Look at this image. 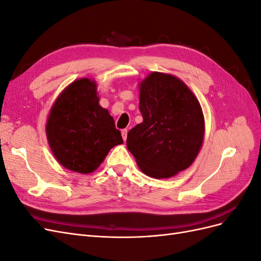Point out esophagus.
Returning <instances> with one entry per match:
<instances>
[{"instance_id": "esophagus-1", "label": "esophagus", "mask_w": 261, "mask_h": 261, "mask_svg": "<svg viewBox=\"0 0 261 261\" xmlns=\"http://www.w3.org/2000/svg\"><path fill=\"white\" fill-rule=\"evenodd\" d=\"M122 137H123V140L125 141L126 139H127V129H123L122 130Z\"/></svg>"}]
</instances>
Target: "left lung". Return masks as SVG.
I'll return each mask as SVG.
<instances>
[{"label": "left lung", "instance_id": "obj_1", "mask_svg": "<svg viewBox=\"0 0 261 261\" xmlns=\"http://www.w3.org/2000/svg\"><path fill=\"white\" fill-rule=\"evenodd\" d=\"M139 110L144 120L126 140L139 169L150 177L169 178L191 167L203 143L204 117L185 83L150 73L139 83Z\"/></svg>", "mask_w": 261, "mask_h": 261}]
</instances>
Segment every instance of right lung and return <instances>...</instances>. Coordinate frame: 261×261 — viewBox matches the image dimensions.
Wrapping results in <instances>:
<instances>
[{
  "instance_id": "right-lung-1",
  "label": "right lung",
  "mask_w": 261,
  "mask_h": 261,
  "mask_svg": "<svg viewBox=\"0 0 261 261\" xmlns=\"http://www.w3.org/2000/svg\"><path fill=\"white\" fill-rule=\"evenodd\" d=\"M51 151L73 172L96 171L113 147L123 144L113 117L99 105L97 83L80 78L54 101L45 124Z\"/></svg>"
}]
</instances>
